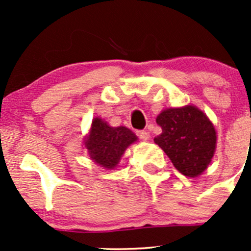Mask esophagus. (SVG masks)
Segmentation results:
<instances>
[{
  "mask_svg": "<svg viewBox=\"0 0 251 251\" xmlns=\"http://www.w3.org/2000/svg\"><path fill=\"white\" fill-rule=\"evenodd\" d=\"M136 135H137L142 141L149 140V135H148V132H146V131H137V132H136Z\"/></svg>",
  "mask_w": 251,
  "mask_h": 251,
  "instance_id": "34e87169",
  "label": "esophagus"
}]
</instances>
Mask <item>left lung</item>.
<instances>
[{
	"mask_svg": "<svg viewBox=\"0 0 251 251\" xmlns=\"http://www.w3.org/2000/svg\"><path fill=\"white\" fill-rule=\"evenodd\" d=\"M156 124L163 131L154 142L175 168L188 177L203 174L216 149V131L203 111L194 105L169 108L156 116Z\"/></svg>",
	"mask_w": 251,
	"mask_h": 251,
	"instance_id": "obj_1",
	"label": "left lung"
}]
</instances>
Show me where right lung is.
I'll return each mask as SVG.
<instances>
[{"instance_id":"1","label":"right lung","mask_w":251,"mask_h":251,"mask_svg":"<svg viewBox=\"0 0 251 251\" xmlns=\"http://www.w3.org/2000/svg\"><path fill=\"white\" fill-rule=\"evenodd\" d=\"M137 136L125 126L111 127L100 118H95L90 133L85 138V147L90 158L104 169H114L130 144Z\"/></svg>"}]
</instances>
